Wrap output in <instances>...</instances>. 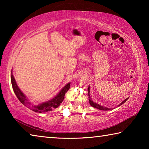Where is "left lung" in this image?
<instances>
[{
    "label": "left lung",
    "mask_w": 149,
    "mask_h": 149,
    "mask_svg": "<svg viewBox=\"0 0 149 149\" xmlns=\"http://www.w3.org/2000/svg\"><path fill=\"white\" fill-rule=\"evenodd\" d=\"M89 92H90V91H89V88H88V94H89ZM128 99H129V97L127 98V99H125L122 102H121V104H120V105H118V107H119V106H120V105H122V104H123V103H124L125 102H126V100H127ZM89 103H90V104H91V107H94V108H97V109H99V110H104V111L110 110V108H107V107H102V106L98 104H97V103L93 102L92 101V100H91L90 99H89Z\"/></svg>",
    "instance_id": "1"
}]
</instances>
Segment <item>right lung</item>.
<instances>
[{"label":"right lung","instance_id":"right-lung-1","mask_svg":"<svg viewBox=\"0 0 149 149\" xmlns=\"http://www.w3.org/2000/svg\"><path fill=\"white\" fill-rule=\"evenodd\" d=\"M11 82L14 91L19 101L24 106H26V107L29 108V109L34 111V112L39 113L46 112H48V111H51L52 109H54V108H56L58 107L64 99L65 94L67 93L68 91L70 88V84L69 83V84H68L61 91H60V93L56 96V97L49 100V101L42 103V104L39 105H33L28 101V100L26 99V96L24 95V93L20 91L19 87H17L16 81H15L14 77L12 73Z\"/></svg>","mask_w":149,"mask_h":149}]
</instances>
